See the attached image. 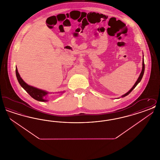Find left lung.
Instances as JSON below:
<instances>
[{"mask_svg": "<svg viewBox=\"0 0 160 160\" xmlns=\"http://www.w3.org/2000/svg\"><path fill=\"white\" fill-rule=\"evenodd\" d=\"M144 71H145V63H144V61H143V67H142V72H141V73H140V76H139V77H138V79H137V82H136V83L134 84V85L133 86V87L129 90V91L127 93H125V95H122V97H125V96H127L128 94H129V93H131V92L132 91L136 88V86H137L138 83L141 81V80H142V77H143V74H144Z\"/></svg>", "mask_w": 160, "mask_h": 160, "instance_id": "obj_1", "label": "left lung"}]
</instances>
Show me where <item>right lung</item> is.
<instances>
[{"instance_id": "right-lung-1", "label": "right lung", "mask_w": 160, "mask_h": 160, "mask_svg": "<svg viewBox=\"0 0 160 160\" xmlns=\"http://www.w3.org/2000/svg\"><path fill=\"white\" fill-rule=\"evenodd\" d=\"M15 73L16 76L17 78V80L18 81V83L21 85V86L23 89L27 92L31 97L37 101H47L45 99L47 95L48 94V92L37 89L36 88H34L33 86H31L26 83L23 80V79L20 77L19 75V73L18 72L17 68H15Z\"/></svg>"}]
</instances>
